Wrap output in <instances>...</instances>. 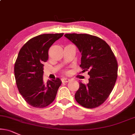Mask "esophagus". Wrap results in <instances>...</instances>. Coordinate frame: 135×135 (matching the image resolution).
Masks as SVG:
<instances>
[{
  "instance_id": "obj_1",
  "label": "esophagus",
  "mask_w": 135,
  "mask_h": 135,
  "mask_svg": "<svg viewBox=\"0 0 135 135\" xmlns=\"http://www.w3.org/2000/svg\"><path fill=\"white\" fill-rule=\"evenodd\" d=\"M62 82H68L70 81V79H68V78H62Z\"/></svg>"
}]
</instances>
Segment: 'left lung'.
<instances>
[{
  "label": "left lung",
  "instance_id": "8db88e82",
  "mask_svg": "<svg viewBox=\"0 0 135 135\" xmlns=\"http://www.w3.org/2000/svg\"><path fill=\"white\" fill-rule=\"evenodd\" d=\"M81 53L82 71H89L88 83L79 82L74 98L80 105L93 108L103 104L112 91L118 76V63L112 49L106 42L87 34L64 35Z\"/></svg>",
  "mask_w": 135,
  "mask_h": 135
}]
</instances>
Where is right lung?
<instances>
[{
	"label": "right lung",
	"mask_w": 135,
	"mask_h": 135,
	"mask_svg": "<svg viewBox=\"0 0 135 135\" xmlns=\"http://www.w3.org/2000/svg\"><path fill=\"white\" fill-rule=\"evenodd\" d=\"M64 33L44 34L30 39L18 54L15 76L19 93L26 102L36 108H44L55 100L61 80H43L44 63L47 61L48 50Z\"/></svg>",
	"instance_id": "obj_1"
}]
</instances>
